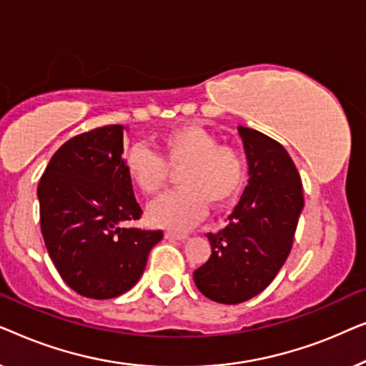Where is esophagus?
Segmentation results:
<instances>
[{
  "label": "esophagus",
  "mask_w": 366,
  "mask_h": 366,
  "mask_svg": "<svg viewBox=\"0 0 366 366\" xmlns=\"http://www.w3.org/2000/svg\"><path fill=\"white\" fill-rule=\"evenodd\" d=\"M164 238H168V239H178V242H184V239H187L188 237H187V234H179V233L167 232V233H164Z\"/></svg>",
  "instance_id": "1"
}]
</instances>
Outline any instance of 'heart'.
I'll return each instance as SVG.
<instances>
[{
  "mask_svg": "<svg viewBox=\"0 0 366 366\" xmlns=\"http://www.w3.org/2000/svg\"><path fill=\"white\" fill-rule=\"evenodd\" d=\"M162 157L144 144H134L124 159L128 178L147 197L167 188L172 172H179V189L153 203L148 219L154 227L187 232L207 214V204L223 208L233 203L244 183V158L239 149L219 144L212 132L198 124H182L159 138Z\"/></svg>",
  "mask_w": 366,
  "mask_h": 366,
  "instance_id": "1",
  "label": "heart"
}]
</instances>
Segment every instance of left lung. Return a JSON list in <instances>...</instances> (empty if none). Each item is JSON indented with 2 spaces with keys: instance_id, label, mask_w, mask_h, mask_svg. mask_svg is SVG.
<instances>
[{
  "instance_id": "8db88e82",
  "label": "left lung",
  "mask_w": 366,
  "mask_h": 366,
  "mask_svg": "<svg viewBox=\"0 0 366 366\" xmlns=\"http://www.w3.org/2000/svg\"><path fill=\"white\" fill-rule=\"evenodd\" d=\"M248 163V184L219 233H208L212 257L194 269L199 292L217 303L257 297L287 262L303 189L287 149L253 128L238 127Z\"/></svg>"
}]
</instances>
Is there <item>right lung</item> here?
I'll use <instances>...</instances> for the list:
<instances>
[{
	"instance_id": "obj_1",
	"label": "right lung",
	"mask_w": 366,
	"mask_h": 366,
	"mask_svg": "<svg viewBox=\"0 0 366 366\" xmlns=\"http://www.w3.org/2000/svg\"><path fill=\"white\" fill-rule=\"evenodd\" d=\"M123 124L68 139L38 187L41 233L64 283L86 298L108 300L142 278L163 232L124 228L142 208L123 159Z\"/></svg>"
}]
</instances>
